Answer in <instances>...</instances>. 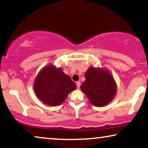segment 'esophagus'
I'll return each mask as SVG.
<instances>
[{"label": "esophagus", "mask_w": 148, "mask_h": 148, "mask_svg": "<svg viewBox=\"0 0 148 148\" xmlns=\"http://www.w3.org/2000/svg\"><path fill=\"white\" fill-rule=\"evenodd\" d=\"M76 86H77V88L79 89V88H80V84H81L80 82L79 81H78V82H76Z\"/></svg>", "instance_id": "obj_1"}]
</instances>
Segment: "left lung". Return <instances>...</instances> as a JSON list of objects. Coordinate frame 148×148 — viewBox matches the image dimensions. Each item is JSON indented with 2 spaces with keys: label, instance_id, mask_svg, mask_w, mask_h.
Segmentation results:
<instances>
[{
  "label": "left lung",
  "instance_id": "1",
  "mask_svg": "<svg viewBox=\"0 0 148 148\" xmlns=\"http://www.w3.org/2000/svg\"><path fill=\"white\" fill-rule=\"evenodd\" d=\"M85 78L81 90L92 104L103 106L113 100L116 93V84L111 74L104 69L92 67L86 72Z\"/></svg>",
  "mask_w": 148,
  "mask_h": 148
}]
</instances>
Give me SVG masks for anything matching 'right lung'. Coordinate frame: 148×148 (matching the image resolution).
I'll list each match as a JSON object with an SVG mask.
<instances>
[{"label": "right lung", "mask_w": 148, "mask_h": 148, "mask_svg": "<svg viewBox=\"0 0 148 148\" xmlns=\"http://www.w3.org/2000/svg\"><path fill=\"white\" fill-rule=\"evenodd\" d=\"M35 93L46 104L56 106L61 104L76 85L60 68L52 65L44 68L37 75L34 83Z\"/></svg>", "instance_id": "add662e5"}]
</instances>
